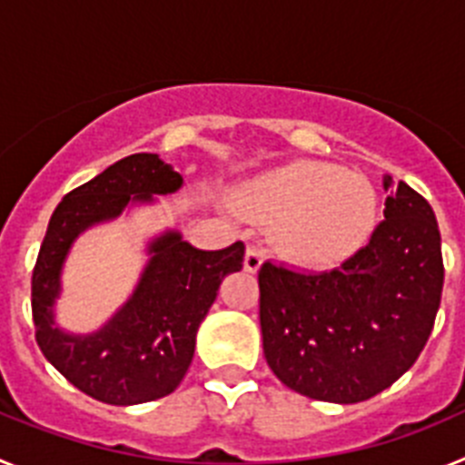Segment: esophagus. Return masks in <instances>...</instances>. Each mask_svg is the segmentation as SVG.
I'll return each instance as SVG.
<instances>
[{"label": "esophagus", "mask_w": 465, "mask_h": 465, "mask_svg": "<svg viewBox=\"0 0 465 465\" xmlns=\"http://www.w3.org/2000/svg\"><path fill=\"white\" fill-rule=\"evenodd\" d=\"M262 265V252L258 246H249L244 253V270L246 272H258Z\"/></svg>", "instance_id": "1"}]
</instances>
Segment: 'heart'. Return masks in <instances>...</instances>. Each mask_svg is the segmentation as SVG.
I'll return each mask as SVG.
<instances>
[{
	"instance_id": "heart-1",
	"label": "heart",
	"mask_w": 465,
	"mask_h": 465,
	"mask_svg": "<svg viewBox=\"0 0 465 465\" xmlns=\"http://www.w3.org/2000/svg\"><path fill=\"white\" fill-rule=\"evenodd\" d=\"M240 207L277 223L282 252L305 268H335L371 242L380 216L377 191L363 174L322 160H293L253 179Z\"/></svg>"
}]
</instances>
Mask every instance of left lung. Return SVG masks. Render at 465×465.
<instances>
[{"label":"left lung","mask_w":465,"mask_h":465,"mask_svg":"<svg viewBox=\"0 0 465 465\" xmlns=\"http://www.w3.org/2000/svg\"><path fill=\"white\" fill-rule=\"evenodd\" d=\"M384 221L331 272L262 262V354L283 384L314 401L361 402L419 359L440 307L438 221L414 188L384 176Z\"/></svg>","instance_id":"1"}]
</instances>
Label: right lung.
Listing matches in <instances>:
<instances>
[{"mask_svg":"<svg viewBox=\"0 0 465 465\" xmlns=\"http://www.w3.org/2000/svg\"><path fill=\"white\" fill-rule=\"evenodd\" d=\"M182 174L155 153H134L63 197L48 221L32 270L35 338L48 361L79 391L109 405L163 398L182 384L195 351L197 328L216 300L223 277L240 272L244 244L200 252L167 232L151 244V262L127 305L100 332L74 338L53 326L60 268L74 237L97 221L114 219L130 197L174 193Z\"/></svg>","mask_w":465,"mask_h":465,"instance_id":"obj_1","label":"right lung"}]
</instances>
